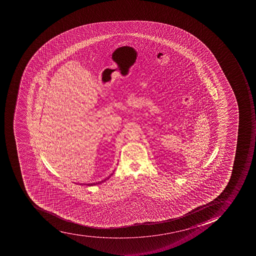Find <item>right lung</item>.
<instances>
[{
    "label": "right lung",
    "instance_id": "1",
    "mask_svg": "<svg viewBox=\"0 0 256 256\" xmlns=\"http://www.w3.org/2000/svg\"><path fill=\"white\" fill-rule=\"evenodd\" d=\"M112 174H111V176H112ZM110 176H109V177L107 178H106V180H102V181L98 182H94V184H86V185L90 186H91L98 185V184H102V182H105L106 180H109L110 177ZM80 185H82V184H80Z\"/></svg>",
    "mask_w": 256,
    "mask_h": 256
}]
</instances>
